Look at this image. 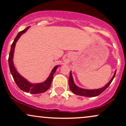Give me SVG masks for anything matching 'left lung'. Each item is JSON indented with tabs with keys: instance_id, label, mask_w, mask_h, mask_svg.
Listing matches in <instances>:
<instances>
[{
	"instance_id": "8db88e82",
	"label": "left lung",
	"mask_w": 126,
	"mask_h": 126,
	"mask_svg": "<svg viewBox=\"0 0 126 126\" xmlns=\"http://www.w3.org/2000/svg\"><path fill=\"white\" fill-rule=\"evenodd\" d=\"M116 71H115L113 77H112L111 80L109 81L108 83L106 84L104 87H102L101 88H98V89H94V90H87V89H84V88H80V87H78L75 85L73 80V78H72V75L71 71H70V74H69V88H70L71 91H72L74 94H76L78 95H81V96H84V97H96V96H98L101 94L103 91H105L106 90V88H107L109 85H110V84L111 83L112 81L113 80L114 78L115 77V75H116Z\"/></svg>"
}]
</instances>
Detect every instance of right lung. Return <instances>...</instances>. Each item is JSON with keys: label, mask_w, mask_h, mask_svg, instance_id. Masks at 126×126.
I'll return each instance as SVG.
<instances>
[{"label": "right lung", "mask_w": 126, "mask_h": 126, "mask_svg": "<svg viewBox=\"0 0 126 126\" xmlns=\"http://www.w3.org/2000/svg\"><path fill=\"white\" fill-rule=\"evenodd\" d=\"M29 28V27L26 28V29H24V30L19 32L18 34L17 35V36H16L15 38V39L13 41L12 44L11 45V48H10L8 62L10 73H11L12 75L13 79H14L15 82H16L17 87H18L20 90H22V91H24V92L30 93L31 94H36L45 92V91H47V90L49 88V87L51 85V82L52 81L53 77H54V74H55V72L56 70H57V69L58 68V65L55 66L54 68L52 69V70L51 74H50L49 76L48 77V78H47L44 82H41V83H31V82H29L27 79H26L25 78H23L21 75H20L18 72H17L13 62L15 47L16 43L17 42V40L19 39L20 36H21L23 33H25Z\"/></svg>", "instance_id": "right-lung-1"}]
</instances>
